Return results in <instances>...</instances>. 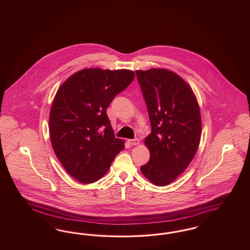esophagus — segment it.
I'll use <instances>...</instances> for the list:
<instances>
[{"mask_svg": "<svg viewBox=\"0 0 250 250\" xmlns=\"http://www.w3.org/2000/svg\"><path fill=\"white\" fill-rule=\"evenodd\" d=\"M140 141L138 139H133V140H128V143L131 145H138Z\"/></svg>", "mask_w": 250, "mask_h": 250, "instance_id": "1", "label": "esophagus"}]
</instances>
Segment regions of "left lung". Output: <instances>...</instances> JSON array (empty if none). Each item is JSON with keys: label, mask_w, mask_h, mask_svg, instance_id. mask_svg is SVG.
I'll use <instances>...</instances> for the list:
<instances>
[{"label": "left lung", "mask_w": 250, "mask_h": 250, "mask_svg": "<svg viewBox=\"0 0 250 250\" xmlns=\"http://www.w3.org/2000/svg\"><path fill=\"white\" fill-rule=\"evenodd\" d=\"M136 75L152 132L145 139L150 160L141 167L155 186L173 182L190 164L202 133L201 111L188 84L173 72L152 68Z\"/></svg>", "instance_id": "1"}]
</instances>
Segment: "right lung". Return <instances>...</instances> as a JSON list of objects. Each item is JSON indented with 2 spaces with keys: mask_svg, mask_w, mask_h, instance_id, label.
<instances>
[{
  "mask_svg": "<svg viewBox=\"0 0 250 250\" xmlns=\"http://www.w3.org/2000/svg\"><path fill=\"white\" fill-rule=\"evenodd\" d=\"M134 78L126 69L87 68L72 75L57 91L49 114L50 141L61 164L79 182L99 180L124 150L106 109Z\"/></svg>",
  "mask_w": 250,
  "mask_h": 250,
  "instance_id": "obj_1",
  "label": "right lung"
}]
</instances>
